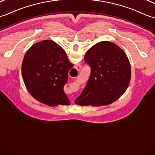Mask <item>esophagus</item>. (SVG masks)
<instances>
[{"mask_svg":"<svg viewBox=\"0 0 155 155\" xmlns=\"http://www.w3.org/2000/svg\"><path fill=\"white\" fill-rule=\"evenodd\" d=\"M76 69H77V71H81V66L80 65V64H77V65H76Z\"/></svg>","mask_w":155,"mask_h":155,"instance_id":"obj_1","label":"esophagus"}]
</instances>
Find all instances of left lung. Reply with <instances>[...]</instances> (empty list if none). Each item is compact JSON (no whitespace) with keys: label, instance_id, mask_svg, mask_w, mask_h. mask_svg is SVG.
I'll return each mask as SVG.
<instances>
[{"label":"left lung","instance_id":"obj_1","mask_svg":"<svg viewBox=\"0 0 155 155\" xmlns=\"http://www.w3.org/2000/svg\"><path fill=\"white\" fill-rule=\"evenodd\" d=\"M84 61L91 67V74L75 103L81 106L108 105L126 91L131 65L126 54L116 44L107 41L98 43L88 50Z\"/></svg>","mask_w":155,"mask_h":155}]
</instances>
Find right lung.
Returning a JSON list of instances; mask_svg holds the SVG:
<instances>
[{
    "mask_svg": "<svg viewBox=\"0 0 155 155\" xmlns=\"http://www.w3.org/2000/svg\"><path fill=\"white\" fill-rule=\"evenodd\" d=\"M73 67L63 48L51 40L36 43L25 55L21 74L30 94L49 106L69 105L63 87Z\"/></svg>",
    "mask_w": 155,
    "mask_h": 155,
    "instance_id": "right-lung-1",
    "label": "right lung"
}]
</instances>
